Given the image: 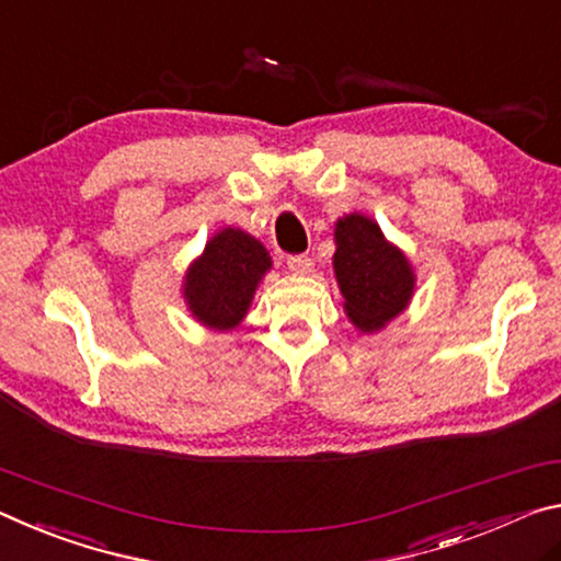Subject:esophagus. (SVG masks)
I'll use <instances>...</instances> for the list:
<instances>
[{
	"label": "esophagus",
	"instance_id": "obj_1",
	"mask_svg": "<svg viewBox=\"0 0 561 561\" xmlns=\"http://www.w3.org/2000/svg\"><path fill=\"white\" fill-rule=\"evenodd\" d=\"M288 268L293 271V273H310L313 271V259H310L308 253H298V255H290L288 259Z\"/></svg>",
	"mask_w": 561,
	"mask_h": 561
}]
</instances>
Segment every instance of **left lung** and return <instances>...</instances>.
<instances>
[{
  "label": "left lung",
  "instance_id": "1",
  "mask_svg": "<svg viewBox=\"0 0 561 561\" xmlns=\"http://www.w3.org/2000/svg\"><path fill=\"white\" fill-rule=\"evenodd\" d=\"M335 275L345 296V310L360 330H378L408 306L412 271L398 248L380 233V226L360 214L335 226Z\"/></svg>",
  "mask_w": 561,
  "mask_h": 561
}]
</instances>
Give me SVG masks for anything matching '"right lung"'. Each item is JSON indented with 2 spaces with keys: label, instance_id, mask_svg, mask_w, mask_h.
Segmentation results:
<instances>
[{
  "label": "right lung",
  "instance_id": "add662e5",
  "mask_svg": "<svg viewBox=\"0 0 561 561\" xmlns=\"http://www.w3.org/2000/svg\"><path fill=\"white\" fill-rule=\"evenodd\" d=\"M268 268V253L253 236L226 228L210 238L204 255L191 265L183 296L201 323L218 330L236 328Z\"/></svg>",
  "mask_w": 561,
  "mask_h": 561
}]
</instances>
